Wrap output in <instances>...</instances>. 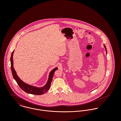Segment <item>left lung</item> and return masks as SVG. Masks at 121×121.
<instances>
[{"mask_svg": "<svg viewBox=\"0 0 121 121\" xmlns=\"http://www.w3.org/2000/svg\"><path fill=\"white\" fill-rule=\"evenodd\" d=\"M104 48H105V50H106V54H107V49H106V46L104 45Z\"/></svg>", "mask_w": 121, "mask_h": 121, "instance_id": "left-lung-1", "label": "left lung"}]
</instances>
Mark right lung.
Wrapping results in <instances>:
<instances>
[{"label":"right lung","mask_w":121,"mask_h":121,"mask_svg":"<svg viewBox=\"0 0 121 121\" xmlns=\"http://www.w3.org/2000/svg\"><path fill=\"white\" fill-rule=\"evenodd\" d=\"M14 50L12 52L11 54V57L10 59L11 60V70L12 72V74L13 75V77L14 80L17 82V84L19 87L25 92L27 93L31 94L33 95H41L45 94L47 92L50 88L51 86V83L52 82L53 75L54 74V72L58 69V68H55L54 69H52L50 72L49 74L48 81L45 86L42 87H39L37 86H33L29 84H27L24 82H23L17 76L16 72L14 70L13 67V54Z\"/></svg>","instance_id":"1"}]
</instances>
